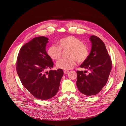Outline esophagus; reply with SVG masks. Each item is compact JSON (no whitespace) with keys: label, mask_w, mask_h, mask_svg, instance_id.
<instances>
[{"label":"esophagus","mask_w":126,"mask_h":126,"mask_svg":"<svg viewBox=\"0 0 126 126\" xmlns=\"http://www.w3.org/2000/svg\"><path fill=\"white\" fill-rule=\"evenodd\" d=\"M68 72H69V71H68V70H64V73L65 75L68 74Z\"/></svg>","instance_id":"34e87169"}]
</instances>
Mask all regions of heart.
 I'll return each mask as SVG.
<instances>
[{
	"mask_svg": "<svg viewBox=\"0 0 126 126\" xmlns=\"http://www.w3.org/2000/svg\"><path fill=\"white\" fill-rule=\"evenodd\" d=\"M58 46H50L47 50V54L52 60H57L61 57L62 49H69L67 59H62L57 62V66L60 69L69 70L73 68L77 61L83 63L89 56V50L83 41L72 36L63 38L57 42Z\"/></svg>",
	"mask_w": 126,
	"mask_h": 126,
	"instance_id": "1",
	"label": "heart"
}]
</instances>
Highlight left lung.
<instances>
[{
	"label": "left lung",
	"mask_w": 126,
	"mask_h": 126,
	"mask_svg": "<svg viewBox=\"0 0 126 126\" xmlns=\"http://www.w3.org/2000/svg\"><path fill=\"white\" fill-rule=\"evenodd\" d=\"M91 50L86 60L80 67L90 71H77V86L78 90L85 95H94L99 93L106 84L112 68V62L104 43L95 36H91Z\"/></svg>",
	"instance_id": "1"
}]
</instances>
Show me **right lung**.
Instances as JSON below:
<instances>
[{
  "instance_id": "right-lung-1",
  "label": "right lung",
  "mask_w": 126,
  "mask_h": 126,
  "mask_svg": "<svg viewBox=\"0 0 126 126\" xmlns=\"http://www.w3.org/2000/svg\"><path fill=\"white\" fill-rule=\"evenodd\" d=\"M48 39L44 36L33 38L20 50L16 70L23 86L35 97L48 100L58 92L63 76L62 69L46 70L54 63L46 51Z\"/></svg>"
}]
</instances>
